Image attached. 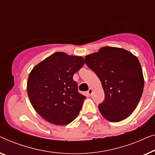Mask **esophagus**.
<instances>
[{"instance_id": "obj_1", "label": "esophagus", "mask_w": 155, "mask_h": 155, "mask_svg": "<svg viewBox=\"0 0 155 155\" xmlns=\"http://www.w3.org/2000/svg\"><path fill=\"white\" fill-rule=\"evenodd\" d=\"M92 93H93L92 88H89V90L88 91V94L89 95H92Z\"/></svg>"}]
</instances>
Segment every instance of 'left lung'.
<instances>
[{
  "instance_id": "8db88e82",
  "label": "left lung",
  "mask_w": 155,
  "mask_h": 155,
  "mask_svg": "<svg viewBox=\"0 0 155 155\" xmlns=\"http://www.w3.org/2000/svg\"><path fill=\"white\" fill-rule=\"evenodd\" d=\"M84 60L102 83L104 100L98 105L101 114L111 122L127 118L138 105L144 88L138 58L126 50L107 46Z\"/></svg>"
}]
</instances>
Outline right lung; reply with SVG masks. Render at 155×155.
I'll use <instances>...</instances> for the list:
<instances>
[{
  "label": "right lung",
  "mask_w": 155,
  "mask_h": 155,
  "mask_svg": "<svg viewBox=\"0 0 155 155\" xmlns=\"http://www.w3.org/2000/svg\"><path fill=\"white\" fill-rule=\"evenodd\" d=\"M84 64L82 57L58 52L32 69L28 78V96L45 120L64 126L77 118L86 97L78 93L73 76Z\"/></svg>",
  "instance_id": "add662e5"
}]
</instances>
